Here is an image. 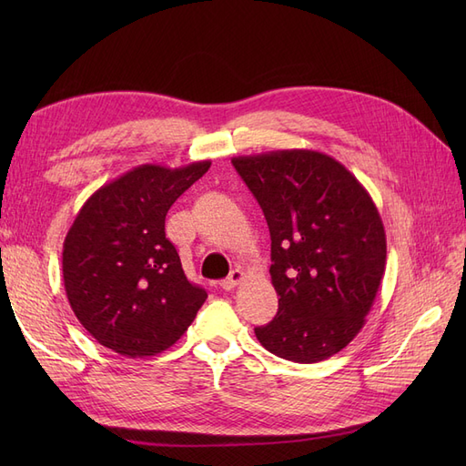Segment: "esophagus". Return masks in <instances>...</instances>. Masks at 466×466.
Here are the masks:
<instances>
[{
    "mask_svg": "<svg viewBox=\"0 0 466 466\" xmlns=\"http://www.w3.org/2000/svg\"><path fill=\"white\" fill-rule=\"evenodd\" d=\"M243 279H245V272L238 270V268H235V270H233L228 278H225L219 286H221L225 291H231V289H235L238 284H241Z\"/></svg>",
    "mask_w": 466,
    "mask_h": 466,
    "instance_id": "esophagus-1",
    "label": "esophagus"
}]
</instances>
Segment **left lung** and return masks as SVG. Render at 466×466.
<instances>
[{
    "instance_id": "1",
    "label": "left lung",
    "mask_w": 466,
    "mask_h": 466,
    "mask_svg": "<svg viewBox=\"0 0 466 466\" xmlns=\"http://www.w3.org/2000/svg\"><path fill=\"white\" fill-rule=\"evenodd\" d=\"M258 200L272 238L278 315L257 327L274 356L317 363L363 329L387 264L370 192L330 155L279 149L231 159Z\"/></svg>"
}]
</instances>
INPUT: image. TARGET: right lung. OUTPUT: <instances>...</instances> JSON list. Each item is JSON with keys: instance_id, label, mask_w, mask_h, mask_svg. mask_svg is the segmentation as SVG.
<instances>
[{"instance_id": "right-lung-1", "label": "right lung", "mask_w": 466, "mask_h": 466, "mask_svg": "<svg viewBox=\"0 0 466 466\" xmlns=\"http://www.w3.org/2000/svg\"><path fill=\"white\" fill-rule=\"evenodd\" d=\"M209 165H139L81 206L64 241V288L101 346L126 358L161 354L204 305L208 293L187 279L165 237V216Z\"/></svg>"}]
</instances>
